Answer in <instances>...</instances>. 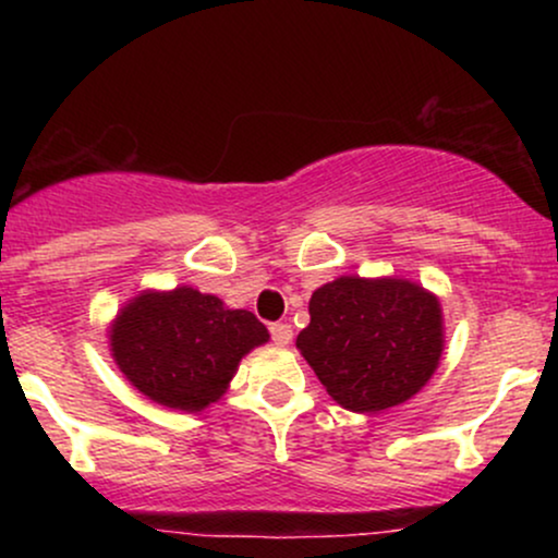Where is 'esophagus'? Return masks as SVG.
Wrapping results in <instances>:
<instances>
[{
	"label": "esophagus",
	"mask_w": 558,
	"mask_h": 558,
	"mask_svg": "<svg viewBox=\"0 0 558 558\" xmlns=\"http://www.w3.org/2000/svg\"><path fill=\"white\" fill-rule=\"evenodd\" d=\"M270 336L275 345H288L293 341V328L288 323H275L270 328Z\"/></svg>",
	"instance_id": "obj_1"
}]
</instances>
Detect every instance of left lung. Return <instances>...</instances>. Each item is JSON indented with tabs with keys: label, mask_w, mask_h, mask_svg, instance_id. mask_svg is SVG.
<instances>
[{
	"label": "left lung",
	"mask_w": 558,
	"mask_h": 558,
	"mask_svg": "<svg viewBox=\"0 0 558 558\" xmlns=\"http://www.w3.org/2000/svg\"><path fill=\"white\" fill-rule=\"evenodd\" d=\"M444 332L440 301L420 283L341 275L312 293L296 349L332 401L377 414L427 386L444 354Z\"/></svg>",
	"instance_id": "1"
}]
</instances>
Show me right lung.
Masks as SVG:
<instances>
[{
  "label": "right lung",
  "mask_w": 558,
  "mask_h": 558,
  "mask_svg": "<svg viewBox=\"0 0 558 558\" xmlns=\"http://www.w3.org/2000/svg\"><path fill=\"white\" fill-rule=\"evenodd\" d=\"M107 338L114 364L141 396L194 414L226 396L243 356L270 341V332L252 312L178 286L136 293Z\"/></svg>",
  "instance_id": "1"
}]
</instances>
